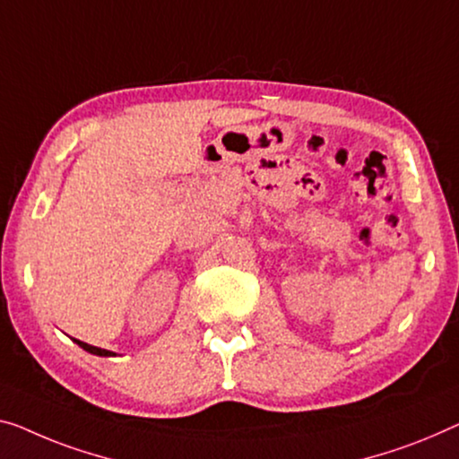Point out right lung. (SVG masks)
I'll return each instance as SVG.
<instances>
[{
    "label": "right lung",
    "instance_id": "add662e5",
    "mask_svg": "<svg viewBox=\"0 0 459 459\" xmlns=\"http://www.w3.org/2000/svg\"><path fill=\"white\" fill-rule=\"evenodd\" d=\"M76 344L80 346V348H84V351H88L91 354H99V357H111V351H105V348H97V346H91V344H86V342H80V340H76Z\"/></svg>",
    "mask_w": 459,
    "mask_h": 459
}]
</instances>
